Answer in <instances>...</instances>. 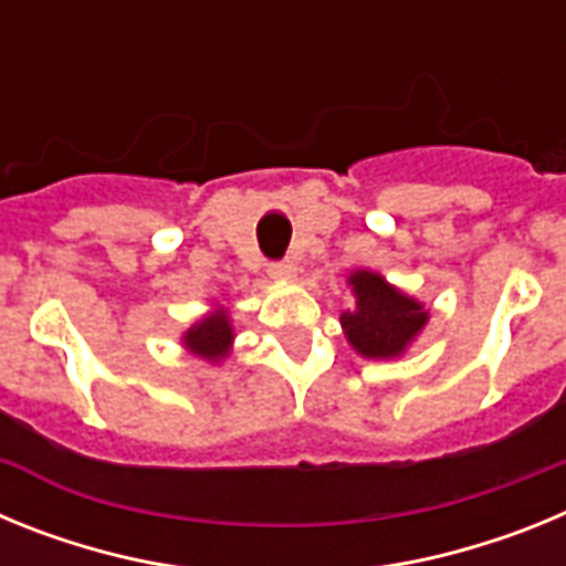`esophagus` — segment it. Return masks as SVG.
I'll return each mask as SVG.
<instances>
[{
	"instance_id": "34e87169",
	"label": "esophagus",
	"mask_w": 566,
	"mask_h": 566,
	"mask_svg": "<svg viewBox=\"0 0 566 566\" xmlns=\"http://www.w3.org/2000/svg\"><path fill=\"white\" fill-rule=\"evenodd\" d=\"M292 274H294L292 260H280V263H272V266H269V277L274 280H289Z\"/></svg>"
}]
</instances>
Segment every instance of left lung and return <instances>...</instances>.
Returning <instances> with one entry per match:
<instances>
[{"mask_svg": "<svg viewBox=\"0 0 566 566\" xmlns=\"http://www.w3.org/2000/svg\"><path fill=\"white\" fill-rule=\"evenodd\" d=\"M354 308L339 317L345 339L365 359H397L428 326V308L371 269L348 274Z\"/></svg>", "mask_w": 566, "mask_h": 566, "instance_id": "left-lung-1", "label": "left lung"}]
</instances>
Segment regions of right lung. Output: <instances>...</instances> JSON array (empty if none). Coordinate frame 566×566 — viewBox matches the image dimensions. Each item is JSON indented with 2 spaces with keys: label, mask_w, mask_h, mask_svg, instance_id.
<instances>
[{
  "label": "right lung",
  "mask_w": 566,
  "mask_h": 566,
  "mask_svg": "<svg viewBox=\"0 0 566 566\" xmlns=\"http://www.w3.org/2000/svg\"><path fill=\"white\" fill-rule=\"evenodd\" d=\"M181 345L189 354L201 357L203 363L218 365L221 359H227L234 345L232 308H229V303H212V308L201 314L181 334Z\"/></svg>",
  "instance_id": "1"
}]
</instances>
